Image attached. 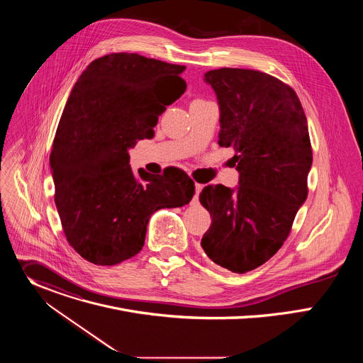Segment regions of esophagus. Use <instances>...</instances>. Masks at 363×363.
I'll list each match as a JSON object with an SVG mask.
<instances>
[{
    "label": "esophagus",
    "instance_id": "34e87169",
    "mask_svg": "<svg viewBox=\"0 0 363 363\" xmlns=\"http://www.w3.org/2000/svg\"><path fill=\"white\" fill-rule=\"evenodd\" d=\"M201 189H202V185H201V184H195V196H194V202H198V196H199Z\"/></svg>",
    "mask_w": 363,
    "mask_h": 363
}]
</instances>
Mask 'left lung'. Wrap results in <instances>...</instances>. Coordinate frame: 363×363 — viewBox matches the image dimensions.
Wrapping results in <instances>:
<instances>
[{"mask_svg":"<svg viewBox=\"0 0 363 363\" xmlns=\"http://www.w3.org/2000/svg\"><path fill=\"white\" fill-rule=\"evenodd\" d=\"M220 106L218 145L233 147L238 186H205L199 201L211 214L201 247L211 260L247 273L264 264L290 234L307 198L313 153L296 91L247 69L205 73Z\"/></svg>","mask_w":363,"mask_h":363,"instance_id":"8db88e82","label":"left lung"}]
</instances>
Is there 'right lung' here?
Masks as SVG:
<instances>
[{"label": "right lung", "mask_w": 363, "mask_h": 363, "mask_svg": "<svg viewBox=\"0 0 363 363\" xmlns=\"http://www.w3.org/2000/svg\"><path fill=\"white\" fill-rule=\"evenodd\" d=\"M185 66L112 53L77 79L50 155L55 201L69 244L97 266L136 255L150 216L188 203L194 181L178 168L164 175L132 172L129 149L153 138L158 118L185 91ZM173 84L168 99L156 91Z\"/></svg>", "instance_id": "add662e5"}]
</instances>
